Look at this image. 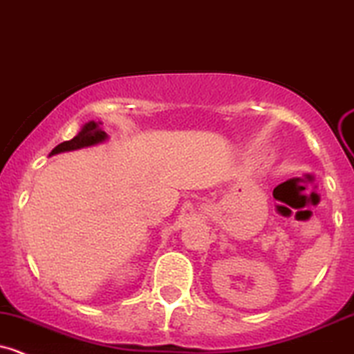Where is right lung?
Segmentation results:
<instances>
[{
	"label": "right lung",
	"instance_id": "obj_1",
	"mask_svg": "<svg viewBox=\"0 0 354 354\" xmlns=\"http://www.w3.org/2000/svg\"><path fill=\"white\" fill-rule=\"evenodd\" d=\"M102 122H88V124L83 125V129L80 130L76 137H73L71 140H66V142L59 144L52 149V154H59V152H66V151H74V149H81V147H88V146H95V144L103 142L106 140V132L102 130Z\"/></svg>",
	"mask_w": 354,
	"mask_h": 354
}]
</instances>
